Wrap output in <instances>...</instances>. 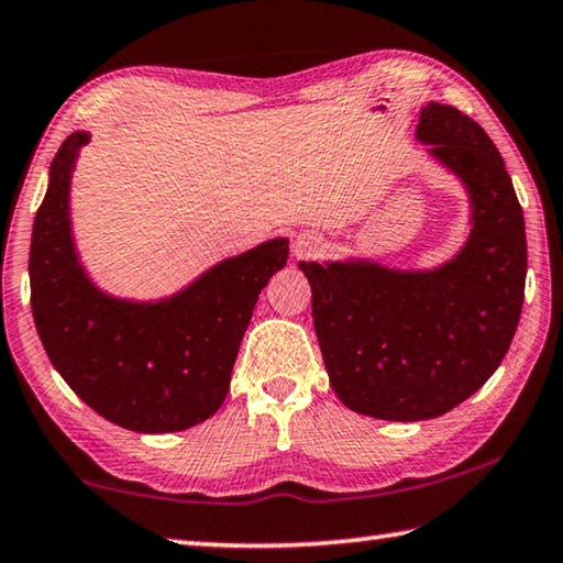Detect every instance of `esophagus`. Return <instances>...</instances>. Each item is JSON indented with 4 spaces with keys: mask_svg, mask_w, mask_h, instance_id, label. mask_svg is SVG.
<instances>
[{
    "mask_svg": "<svg viewBox=\"0 0 563 563\" xmlns=\"http://www.w3.org/2000/svg\"><path fill=\"white\" fill-rule=\"evenodd\" d=\"M320 247H322V241H320L318 233H300L292 241V255L298 261H310L320 253Z\"/></svg>",
    "mask_w": 563,
    "mask_h": 563,
    "instance_id": "1",
    "label": "esophagus"
}]
</instances>
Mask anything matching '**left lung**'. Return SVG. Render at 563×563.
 I'll return each instance as SVG.
<instances>
[{"label": "left lung", "instance_id": "8db88e82", "mask_svg": "<svg viewBox=\"0 0 563 563\" xmlns=\"http://www.w3.org/2000/svg\"><path fill=\"white\" fill-rule=\"evenodd\" d=\"M415 136L470 196L460 251L407 271L369 258L300 263L332 389L352 412L389 422L440 417L487 383L517 332L527 280L523 213L487 131L430 101Z\"/></svg>", "mask_w": 563, "mask_h": 563}]
</instances>
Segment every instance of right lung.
<instances>
[{
  "instance_id": "obj_1",
  "label": "right lung",
  "mask_w": 563,
  "mask_h": 563,
  "mask_svg": "<svg viewBox=\"0 0 563 563\" xmlns=\"http://www.w3.org/2000/svg\"><path fill=\"white\" fill-rule=\"evenodd\" d=\"M89 131H74L49 168L30 247L32 312L66 385L93 412L141 434L180 432L218 412L261 290L288 261L271 238L158 300L101 290L71 231V176Z\"/></svg>"
}]
</instances>
